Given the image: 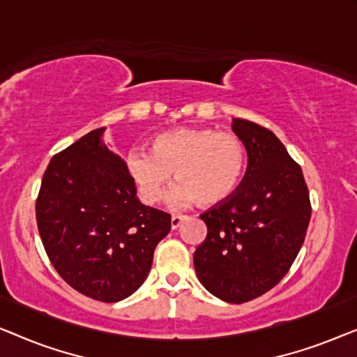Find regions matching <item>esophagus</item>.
<instances>
[{
	"instance_id": "esophagus-1",
	"label": "esophagus",
	"mask_w": 357,
	"mask_h": 357,
	"mask_svg": "<svg viewBox=\"0 0 357 357\" xmlns=\"http://www.w3.org/2000/svg\"><path fill=\"white\" fill-rule=\"evenodd\" d=\"M183 218L185 216H182V214H174V216L170 218V226H172V229H177L180 226V222L183 221Z\"/></svg>"
}]
</instances>
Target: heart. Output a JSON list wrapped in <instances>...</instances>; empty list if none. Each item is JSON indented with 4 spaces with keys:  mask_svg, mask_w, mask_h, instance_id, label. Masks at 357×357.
Wrapping results in <instances>:
<instances>
[{
    "mask_svg": "<svg viewBox=\"0 0 357 357\" xmlns=\"http://www.w3.org/2000/svg\"><path fill=\"white\" fill-rule=\"evenodd\" d=\"M151 151L136 148L126 158V169L146 203L164 197L172 172L177 187L170 199L188 204L197 199L211 206L232 197L247 169V148L236 133L202 126H180L155 135Z\"/></svg>",
    "mask_w": 357,
    "mask_h": 357,
    "instance_id": "b5f03b06",
    "label": "heart"
}]
</instances>
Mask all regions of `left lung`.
Returning <instances> with one entry per match:
<instances>
[{
	"mask_svg": "<svg viewBox=\"0 0 357 357\" xmlns=\"http://www.w3.org/2000/svg\"><path fill=\"white\" fill-rule=\"evenodd\" d=\"M232 128L247 148V174L232 197L199 216L208 234L193 263L213 296L243 304L273 289L289 271L312 206L301 165L270 130L242 119H234Z\"/></svg>",
	"mask_w": 357,
	"mask_h": 357,
	"instance_id": "left-lung-1",
	"label": "left lung"
}]
</instances>
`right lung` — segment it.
Listing matches in <instances>:
<instances>
[{
  "label": "right lung",
  "instance_id": "obj_1",
  "mask_svg": "<svg viewBox=\"0 0 357 357\" xmlns=\"http://www.w3.org/2000/svg\"><path fill=\"white\" fill-rule=\"evenodd\" d=\"M102 131L53 155L36 218L58 275L91 299L119 302L143 284L170 214L138 202L125 160L105 148Z\"/></svg>",
  "mask_w": 357,
  "mask_h": 357
}]
</instances>
